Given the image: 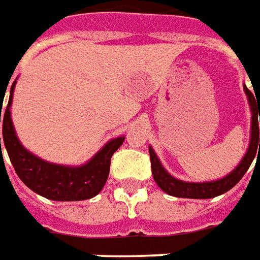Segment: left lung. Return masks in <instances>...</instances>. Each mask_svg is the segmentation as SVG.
<instances>
[{"label": "left lung", "mask_w": 260, "mask_h": 260, "mask_svg": "<svg viewBox=\"0 0 260 260\" xmlns=\"http://www.w3.org/2000/svg\"><path fill=\"white\" fill-rule=\"evenodd\" d=\"M255 90V89H253ZM245 92L247 94V99L250 103V109H252V138H250V145L247 149L246 155L242 159V162L233 170V173L226 175L224 178L217 180V181H211V183H185L181 180H177L174 177L167 173L164 167L161 166L159 159L155 155L154 149L149 147V158H151V170L155 183L159 185V188L162 191H166L170 196L174 197H183V199H213L217 197L223 192L229 191L230 188H233L242 177L246 174L249 167L252 164L253 158L260 152V138H259V122H260V94L252 93L246 86H245ZM259 119H257V116ZM259 148H257V147Z\"/></svg>", "instance_id": "left-lung-1"}]
</instances>
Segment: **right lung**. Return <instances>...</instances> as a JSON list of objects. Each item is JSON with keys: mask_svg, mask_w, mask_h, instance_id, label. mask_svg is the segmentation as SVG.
Listing matches in <instances>:
<instances>
[{"mask_svg": "<svg viewBox=\"0 0 260 260\" xmlns=\"http://www.w3.org/2000/svg\"><path fill=\"white\" fill-rule=\"evenodd\" d=\"M14 86L15 82L11 86V93L4 112H1L4 102L1 98L0 122L3 121V139L5 149L20 180L34 192L56 202H79L94 197L106 183L111 168V158L113 152L121 147L125 137L108 142L87 164L82 167L72 168L46 162L24 149L15 135L10 112Z\"/></svg>", "mask_w": 260, "mask_h": 260, "instance_id": "add662e5", "label": "right lung"}]
</instances>
